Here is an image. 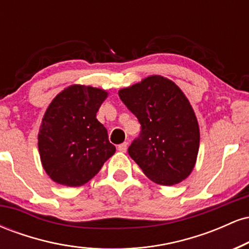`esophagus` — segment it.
I'll use <instances>...</instances> for the list:
<instances>
[{"label": "esophagus", "mask_w": 249, "mask_h": 249, "mask_svg": "<svg viewBox=\"0 0 249 249\" xmlns=\"http://www.w3.org/2000/svg\"><path fill=\"white\" fill-rule=\"evenodd\" d=\"M127 150V142H122L121 145H118V151L121 152H126Z\"/></svg>", "instance_id": "obj_1"}]
</instances>
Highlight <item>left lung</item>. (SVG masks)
I'll use <instances>...</instances> for the list:
<instances>
[{
	"mask_svg": "<svg viewBox=\"0 0 249 249\" xmlns=\"http://www.w3.org/2000/svg\"><path fill=\"white\" fill-rule=\"evenodd\" d=\"M118 95L141 123L127 150L131 158L157 184L171 186L186 179L196 165L200 133L182 91L165 77L151 76Z\"/></svg>",
	"mask_w": 249,
	"mask_h": 249,
	"instance_id": "8db88e82",
	"label": "left lung"
}]
</instances>
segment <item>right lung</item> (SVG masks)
Instances as JSON below:
<instances>
[{"mask_svg":"<svg viewBox=\"0 0 249 249\" xmlns=\"http://www.w3.org/2000/svg\"><path fill=\"white\" fill-rule=\"evenodd\" d=\"M107 93L97 88L71 85L50 103L38 133L45 172L57 184L76 187L99 172L116 152L96 113Z\"/></svg>","mask_w":249,"mask_h":249,"instance_id":"add662e5","label":"right lung"}]
</instances>
